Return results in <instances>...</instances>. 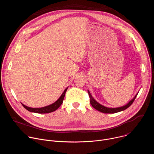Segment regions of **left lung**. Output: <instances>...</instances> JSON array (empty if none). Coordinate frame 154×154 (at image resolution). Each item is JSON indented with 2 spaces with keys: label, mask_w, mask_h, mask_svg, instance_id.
<instances>
[{
  "label": "left lung",
  "mask_w": 154,
  "mask_h": 154,
  "mask_svg": "<svg viewBox=\"0 0 154 154\" xmlns=\"http://www.w3.org/2000/svg\"><path fill=\"white\" fill-rule=\"evenodd\" d=\"M88 94H89V97L90 99V103L92 105V106L93 108H94L95 109H96L97 110H98L102 113H118V112L124 110V109L128 108L131 104L133 103L136 97L138 95V93H137L132 100H130L127 105H125L123 106H121V107H118V108H108V107H106V106H104L100 105L97 101H96L88 90Z\"/></svg>",
  "instance_id": "8db88e82"
}]
</instances>
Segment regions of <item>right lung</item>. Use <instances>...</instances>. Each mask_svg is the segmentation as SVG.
I'll return each instance as SVG.
<instances>
[{
  "mask_svg": "<svg viewBox=\"0 0 154 154\" xmlns=\"http://www.w3.org/2000/svg\"><path fill=\"white\" fill-rule=\"evenodd\" d=\"M68 90V88L65 89V90L64 91V92L63 93V94H61V96H60V97L54 103L45 106V107H42V108H30L29 106H27L26 105H24V104L22 103V105H23V106L27 109L28 111L30 112H33V113H51L53 112L54 111H55L57 109H58L59 108V106L62 104L64 96H65V93Z\"/></svg>",
  "mask_w": 154,
  "mask_h": 154,
  "instance_id": "1",
  "label": "right lung"
}]
</instances>
